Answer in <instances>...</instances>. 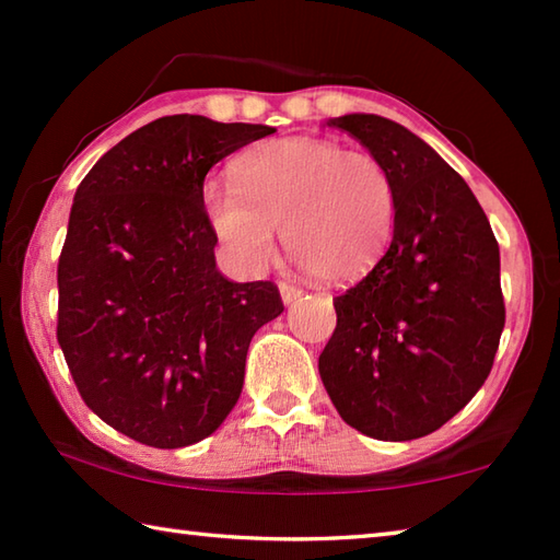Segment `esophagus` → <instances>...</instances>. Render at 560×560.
<instances>
[{
	"label": "esophagus",
	"instance_id": "obj_1",
	"mask_svg": "<svg viewBox=\"0 0 560 560\" xmlns=\"http://www.w3.org/2000/svg\"><path fill=\"white\" fill-rule=\"evenodd\" d=\"M279 291H281L283 303H293L303 296V289L293 287V283H279Z\"/></svg>",
	"mask_w": 560,
	"mask_h": 560
}]
</instances>
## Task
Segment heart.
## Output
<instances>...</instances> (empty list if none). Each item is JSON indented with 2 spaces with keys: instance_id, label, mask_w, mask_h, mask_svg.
<instances>
[{
  "instance_id": "obj_1",
  "label": "heart",
  "mask_w": 560,
  "mask_h": 560,
  "mask_svg": "<svg viewBox=\"0 0 560 560\" xmlns=\"http://www.w3.org/2000/svg\"><path fill=\"white\" fill-rule=\"evenodd\" d=\"M234 187L205 183L207 226L236 269L261 271L283 230L289 257L330 283L365 277L393 242L397 189L365 150L334 140L277 138L232 165Z\"/></svg>"
}]
</instances>
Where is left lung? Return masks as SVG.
<instances>
[{
	"label": "left lung",
	"instance_id": "obj_1",
	"mask_svg": "<svg viewBox=\"0 0 560 560\" xmlns=\"http://www.w3.org/2000/svg\"><path fill=\"white\" fill-rule=\"evenodd\" d=\"M390 170L393 242L334 299L318 373L338 415L375 440L440 430L491 373L506 308L499 244L477 197L434 150L373 113L330 118Z\"/></svg>",
	"mask_w": 560,
	"mask_h": 560
}]
</instances>
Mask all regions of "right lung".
I'll return each instance as SVG.
<instances>
[{"label":"right lung","mask_w":560,"mask_h":560,"mask_svg":"<svg viewBox=\"0 0 560 560\" xmlns=\"http://www.w3.org/2000/svg\"><path fill=\"white\" fill-rule=\"evenodd\" d=\"M271 132L187 113L158 118L75 189L56 338L83 402L148 447H187L220 428L240 400L254 334L283 311L273 281L217 271L202 212L210 167Z\"/></svg>","instance_id":"1"}]
</instances>
